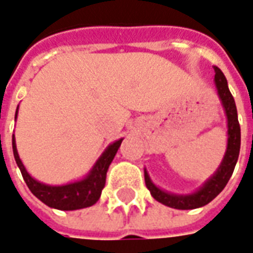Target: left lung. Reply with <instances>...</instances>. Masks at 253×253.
I'll return each instance as SVG.
<instances>
[{"label": "left lung", "mask_w": 253, "mask_h": 253, "mask_svg": "<svg viewBox=\"0 0 253 253\" xmlns=\"http://www.w3.org/2000/svg\"><path fill=\"white\" fill-rule=\"evenodd\" d=\"M215 84H216L218 95L226 111L227 123H228V144H227V152L223 158L222 165L219 166L218 171L203 185L202 189L191 195H174V194L162 191L153 185L148 173L145 171V183L152 194V197L156 201L161 202L165 206L178 209V210H193V209L205 206L207 203H210L226 187L227 182L230 181L231 175L234 173L235 165L239 158V152H240V125H239L235 100L228 89L226 76L223 75V72L218 67H215Z\"/></svg>", "instance_id": "8db88e82"}]
</instances>
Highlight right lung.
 Returning <instances> with one entry per match:
<instances>
[{
    "instance_id": "1",
    "label": "right lung",
    "mask_w": 253,
    "mask_h": 253,
    "mask_svg": "<svg viewBox=\"0 0 253 253\" xmlns=\"http://www.w3.org/2000/svg\"><path fill=\"white\" fill-rule=\"evenodd\" d=\"M15 117H17V112H15ZM121 141L123 140H119L109 145L103 156L99 158V161L96 162V165L93 166V169L88 174L87 178H84L83 181L64 186L43 185L41 182L35 181L34 178H31L19 160L14 136H13V153H14L15 162L22 173L27 187L39 201H42L48 207L58 209V210H79V209L92 206L99 201L101 190L104 189L107 171H108L111 162L116 156L117 150L120 148Z\"/></svg>"
}]
</instances>
